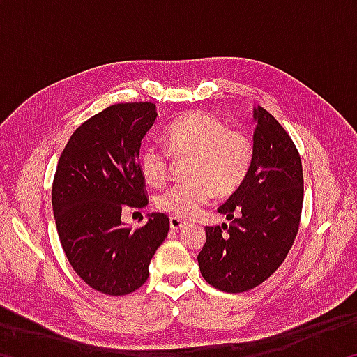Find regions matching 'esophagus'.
Wrapping results in <instances>:
<instances>
[{
	"mask_svg": "<svg viewBox=\"0 0 357 357\" xmlns=\"http://www.w3.org/2000/svg\"><path fill=\"white\" fill-rule=\"evenodd\" d=\"M184 225H185L184 220L178 219V217H170V228L173 231H178V229H181Z\"/></svg>",
	"mask_w": 357,
	"mask_h": 357,
	"instance_id": "1",
	"label": "esophagus"
}]
</instances>
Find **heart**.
<instances>
[{"label": "heart", "mask_w": 357, "mask_h": 357, "mask_svg": "<svg viewBox=\"0 0 357 357\" xmlns=\"http://www.w3.org/2000/svg\"><path fill=\"white\" fill-rule=\"evenodd\" d=\"M167 148L153 142L142 144L138 167L148 184L165 181L174 157H190L185 183L168 187L157 197V208L178 219H192L214 195L229 197L244 184L253 162V144L245 134L228 129L214 114L192 112L168 126Z\"/></svg>", "instance_id": "b5f03b06"}]
</instances>
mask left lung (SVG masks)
Segmentation results:
<instances>
[{"mask_svg": "<svg viewBox=\"0 0 357 357\" xmlns=\"http://www.w3.org/2000/svg\"><path fill=\"white\" fill-rule=\"evenodd\" d=\"M253 162L244 184L219 208L229 223L206 227L198 266L225 293L258 287L287 258L298 234L304 176L298 149L273 114L253 108Z\"/></svg>", "mask_w": 357, "mask_h": 357, "instance_id": "8db88e82", "label": "left lung"}]
</instances>
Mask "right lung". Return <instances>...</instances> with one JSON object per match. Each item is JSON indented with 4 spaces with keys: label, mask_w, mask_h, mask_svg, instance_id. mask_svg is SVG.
Here are the masks:
<instances>
[{
    "label": "right lung",
    "mask_w": 357,
    "mask_h": 357,
    "mask_svg": "<svg viewBox=\"0 0 357 357\" xmlns=\"http://www.w3.org/2000/svg\"><path fill=\"white\" fill-rule=\"evenodd\" d=\"M155 118L151 102L107 107L72 134L58 160L52 204L59 241L82 280L104 294L140 288L170 229L162 213L138 229L121 220L126 206L148 204L138 153Z\"/></svg>",
    "instance_id": "add662e5"
}]
</instances>
